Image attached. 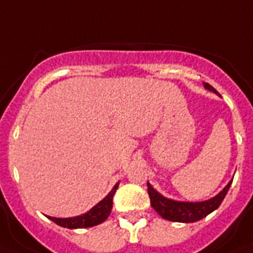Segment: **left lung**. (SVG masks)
I'll use <instances>...</instances> for the list:
<instances>
[{"label": "left lung", "instance_id": "8db88e82", "mask_svg": "<svg viewBox=\"0 0 253 253\" xmlns=\"http://www.w3.org/2000/svg\"><path fill=\"white\" fill-rule=\"evenodd\" d=\"M203 86H205L206 90L218 95L217 91L211 84L203 82ZM231 181L233 180H230L228 182V185L225 186L221 192L216 194L215 197H212L207 201H202V202H182V201L169 199L159 192H157L156 189L153 188L149 181H148V194H149L150 198V206L156 210L159 216H162L163 218H166L169 221L195 222L218 209V206L221 205L225 195H226L229 188H230Z\"/></svg>", "mask_w": 253, "mask_h": 253}]
</instances>
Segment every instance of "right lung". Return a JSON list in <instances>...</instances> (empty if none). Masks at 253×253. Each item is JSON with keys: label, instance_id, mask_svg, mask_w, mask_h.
<instances>
[{"label": "right lung", "instance_id": "right-lung-1", "mask_svg": "<svg viewBox=\"0 0 253 253\" xmlns=\"http://www.w3.org/2000/svg\"><path fill=\"white\" fill-rule=\"evenodd\" d=\"M120 182H117L113 189L108 193V195L104 199H101L100 202L95 205L90 211H87L86 213H82L80 216H74V217H51L47 216L51 221H54L55 224H58L59 226L68 229H82V228H91L95 225H99L104 222L110 215L112 207H113V195L116 190L118 189Z\"/></svg>", "mask_w": 253, "mask_h": 253}]
</instances>
